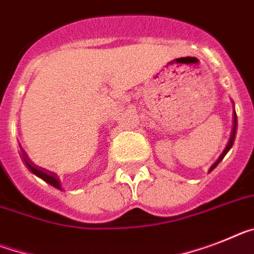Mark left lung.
Returning <instances> with one entry per match:
<instances>
[{"label": "left lung", "mask_w": 254, "mask_h": 254, "mask_svg": "<svg viewBox=\"0 0 254 254\" xmlns=\"http://www.w3.org/2000/svg\"><path fill=\"white\" fill-rule=\"evenodd\" d=\"M236 125H238V119H236V112H235V110H234V115H232V130H231V134H230V139H229V143H227V146H226V148H225V150H223V152L221 153V156L218 157V160H217L216 163L213 164L212 167H210L209 172H212V170L214 169V168H216L217 165H218V164L221 163V161H222V160H223V157L226 156V153H227V152H229L230 150H231L232 144H234V140H235V134H236Z\"/></svg>", "instance_id": "1"}]
</instances>
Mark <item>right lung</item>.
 <instances>
[{
  "label": "right lung",
  "mask_w": 254,
  "mask_h": 254,
  "mask_svg": "<svg viewBox=\"0 0 254 254\" xmlns=\"http://www.w3.org/2000/svg\"><path fill=\"white\" fill-rule=\"evenodd\" d=\"M22 157H23V160H24V163H25V165H27V168H28V169L31 170L32 173L35 174V176H37L38 178L44 180L45 182L49 183V185H51V186L55 187V189L62 190L61 181H59L58 177L54 176L53 173H48V172H45L44 169H40V168H37L36 165H33V163H32L31 160H28V157H27V155H25L24 152L22 153Z\"/></svg>",
  "instance_id": "1"
}]
</instances>
